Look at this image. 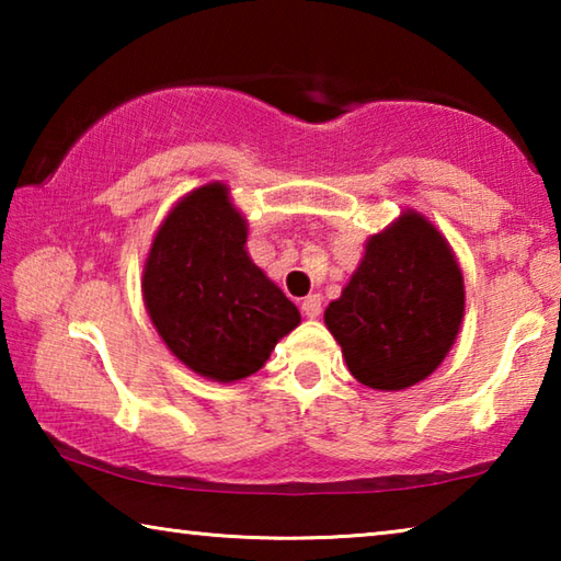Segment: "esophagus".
<instances>
[{
  "label": "esophagus",
  "instance_id": "1",
  "mask_svg": "<svg viewBox=\"0 0 561 561\" xmlns=\"http://www.w3.org/2000/svg\"><path fill=\"white\" fill-rule=\"evenodd\" d=\"M321 294H309L307 299L301 301V311H304V317L307 319H317L319 314H321Z\"/></svg>",
  "mask_w": 561,
  "mask_h": 561
}]
</instances>
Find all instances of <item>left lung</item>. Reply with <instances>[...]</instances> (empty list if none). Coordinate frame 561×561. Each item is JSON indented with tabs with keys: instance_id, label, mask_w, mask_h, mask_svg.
<instances>
[{
	"instance_id": "left-lung-1",
	"label": "left lung",
	"mask_w": 561,
	"mask_h": 561,
	"mask_svg": "<svg viewBox=\"0 0 561 561\" xmlns=\"http://www.w3.org/2000/svg\"><path fill=\"white\" fill-rule=\"evenodd\" d=\"M465 314V282L445 234L405 207L368 237L364 260L324 311L351 376L376 391H403L448 356Z\"/></svg>"
}]
</instances>
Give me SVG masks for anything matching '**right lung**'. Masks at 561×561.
<instances>
[{
    "label": "right lung",
    "instance_id": "1",
    "mask_svg": "<svg viewBox=\"0 0 561 561\" xmlns=\"http://www.w3.org/2000/svg\"><path fill=\"white\" fill-rule=\"evenodd\" d=\"M247 220L225 183L170 207L144 264V301L180 364L217 383L257 374L299 309L247 254Z\"/></svg>",
    "mask_w": 561,
    "mask_h": 561
}]
</instances>
